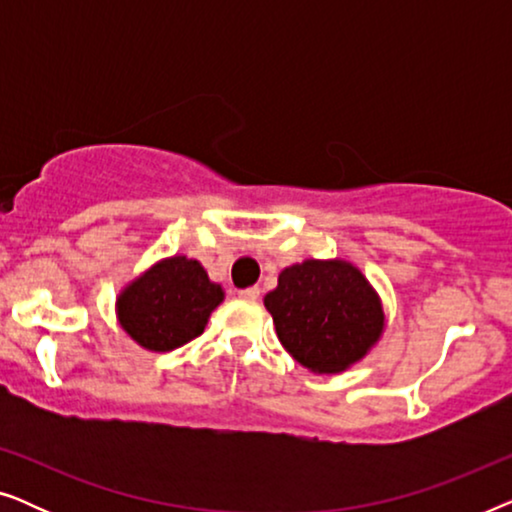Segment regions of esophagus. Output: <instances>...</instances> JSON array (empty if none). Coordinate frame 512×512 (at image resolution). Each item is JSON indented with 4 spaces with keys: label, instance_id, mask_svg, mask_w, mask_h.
Listing matches in <instances>:
<instances>
[{
    "label": "esophagus",
    "instance_id": "1",
    "mask_svg": "<svg viewBox=\"0 0 512 512\" xmlns=\"http://www.w3.org/2000/svg\"><path fill=\"white\" fill-rule=\"evenodd\" d=\"M237 296L242 300H249V303H254V300H258V296H261V289H258V286H247V289H242Z\"/></svg>",
    "mask_w": 512,
    "mask_h": 512
}]
</instances>
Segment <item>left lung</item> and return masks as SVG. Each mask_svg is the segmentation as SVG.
Masks as SVG:
<instances>
[{"mask_svg": "<svg viewBox=\"0 0 512 512\" xmlns=\"http://www.w3.org/2000/svg\"><path fill=\"white\" fill-rule=\"evenodd\" d=\"M277 338L312 373H342L380 340L384 312L368 279L345 261L282 270L265 296Z\"/></svg>", "mask_w": 512, "mask_h": 512, "instance_id": "left-lung-1", "label": "left lung"}]
</instances>
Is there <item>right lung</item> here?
<instances>
[{"label": "right lung", "instance_id": "obj_1", "mask_svg": "<svg viewBox=\"0 0 512 512\" xmlns=\"http://www.w3.org/2000/svg\"><path fill=\"white\" fill-rule=\"evenodd\" d=\"M223 289L209 282L205 268L186 256H172L135 279L118 298L123 331L151 352H170L205 331Z\"/></svg>", "mask_w": 512, "mask_h": 512}]
</instances>
